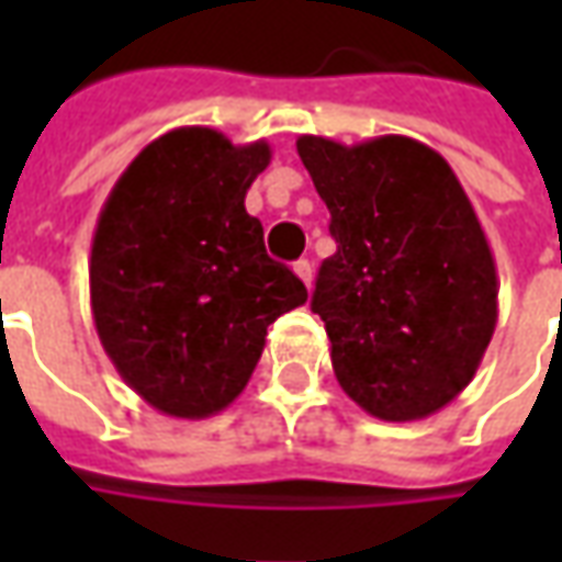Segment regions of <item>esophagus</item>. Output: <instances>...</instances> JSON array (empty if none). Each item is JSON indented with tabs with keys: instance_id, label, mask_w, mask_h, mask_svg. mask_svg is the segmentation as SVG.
<instances>
[{
	"instance_id": "obj_1",
	"label": "esophagus",
	"mask_w": 562,
	"mask_h": 562,
	"mask_svg": "<svg viewBox=\"0 0 562 562\" xmlns=\"http://www.w3.org/2000/svg\"><path fill=\"white\" fill-rule=\"evenodd\" d=\"M294 273H297V277L304 280L306 289L313 285V265H310L306 258H301V261H294Z\"/></svg>"
}]
</instances>
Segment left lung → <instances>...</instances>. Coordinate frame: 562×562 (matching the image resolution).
<instances>
[{
  "instance_id": "left-lung-1",
  "label": "left lung",
  "mask_w": 562,
  "mask_h": 562,
  "mask_svg": "<svg viewBox=\"0 0 562 562\" xmlns=\"http://www.w3.org/2000/svg\"><path fill=\"white\" fill-rule=\"evenodd\" d=\"M297 156L330 210L313 313L340 389L382 422H418L458 397L496 328V265L463 186L406 135L346 147L301 135Z\"/></svg>"
}]
</instances>
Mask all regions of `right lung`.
Masks as SVG:
<instances>
[{
    "mask_svg": "<svg viewBox=\"0 0 562 562\" xmlns=\"http://www.w3.org/2000/svg\"><path fill=\"white\" fill-rule=\"evenodd\" d=\"M268 140L232 144L183 126L149 140L104 201L90 252L95 330L116 373L171 418L232 406L265 352L268 325L306 301L265 252L246 189Z\"/></svg>",
    "mask_w": 562,
    "mask_h": 562,
    "instance_id": "add662e5",
    "label": "right lung"
}]
</instances>
